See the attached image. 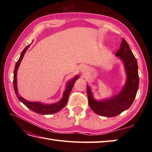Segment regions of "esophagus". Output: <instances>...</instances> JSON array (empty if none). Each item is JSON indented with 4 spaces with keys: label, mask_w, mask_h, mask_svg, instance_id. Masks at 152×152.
Here are the masks:
<instances>
[{
    "label": "esophagus",
    "mask_w": 152,
    "mask_h": 152,
    "mask_svg": "<svg viewBox=\"0 0 152 152\" xmlns=\"http://www.w3.org/2000/svg\"><path fill=\"white\" fill-rule=\"evenodd\" d=\"M80 70H81L82 72H84L85 71H86V70H87V67H86V66H82L81 67V69H80Z\"/></svg>",
    "instance_id": "obj_1"
}]
</instances>
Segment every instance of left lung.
Returning a JSON list of instances; mask_svg holds the SVG:
<instances>
[{"instance_id":"1","label":"left lung","mask_w":152,"mask_h":152,"mask_svg":"<svg viewBox=\"0 0 152 152\" xmlns=\"http://www.w3.org/2000/svg\"><path fill=\"white\" fill-rule=\"evenodd\" d=\"M115 56L123 61L127 74L125 85L119 94L108 99L98 101L93 98L89 86H87L90 108L96 114L108 118L114 117L129 108L136 97L139 86L137 61L124 38L122 39L120 48Z\"/></svg>"}]
</instances>
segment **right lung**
<instances>
[{"label": "right lung", "instance_id": "right-lung-1", "mask_svg": "<svg viewBox=\"0 0 152 152\" xmlns=\"http://www.w3.org/2000/svg\"><path fill=\"white\" fill-rule=\"evenodd\" d=\"M30 46V44L28 45L27 46L25 47V49L22 51L21 53L20 57L17 61V63L15 64V69L14 71V81H13V83H14V91L16 96H17L18 99L21 102L23 103V104L27 106L28 108L31 110L32 111H33L38 114H53L56 113L57 112L60 111L61 109H63L64 106H66V103L68 102V99H69V96L70 93L72 91V89L74 86V84L75 83L76 81L78 79L79 76H76L73 79L67 83V86L65 89V91L63 93V96L62 99L60 101L57 102L56 103H54V104H42L40 102H30L28 101L27 100L24 99L21 96H19L18 93V88H17V71L18 69V67L19 64L21 63V61L23 59V57L24 55L26 52L27 49Z\"/></svg>", "mask_w": 152, "mask_h": 152}]
</instances>
